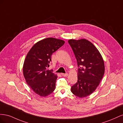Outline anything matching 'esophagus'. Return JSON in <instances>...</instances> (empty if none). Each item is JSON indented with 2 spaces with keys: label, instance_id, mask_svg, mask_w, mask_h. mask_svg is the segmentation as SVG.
<instances>
[{
  "label": "esophagus",
  "instance_id": "34e87169",
  "mask_svg": "<svg viewBox=\"0 0 123 123\" xmlns=\"http://www.w3.org/2000/svg\"><path fill=\"white\" fill-rule=\"evenodd\" d=\"M68 75V74L67 73H62V75L63 76H67Z\"/></svg>",
  "mask_w": 123,
  "mask_h": 123
}]
</instances>
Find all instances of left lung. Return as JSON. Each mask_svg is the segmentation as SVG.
<instances>
[{
    "label": "left lung",
    "mask_w": 123,
    "mask_h": 123,
    "mask_svg": "<svg viewBox=\"0 0 123 123\" xmlns=\"http://www.w3.org/2000/svg\"><path fill=\"white\" fill-rule=\"evenodd\" d=\"M76 59L78 79L71 87V92L79 98H84L93 92L99 85L105 72V66L101 54L88 40L70 39Z\"/></svg>",
    "instance_id": "8db88e82"
}]
</instances>
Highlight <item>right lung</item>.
<instances>
[{
  "label": "right lung",
  "instance_id": "right-lung-1",
  "mask_svg": "<svg viewBox=\"0 0 123 123\" xmlns=\"http://www.w3.org/2000/svg\"><path fill=\"white\" fill-rule=\"evenodd\" d=\"M64 40L47 38L36 43L27 55L23 66V73L27 84L36 94L46 96L55 89L57 76L52 70H47L51 56L64 45Z\"/></svg>",
  "mask_w": 123,
  "mask_h": 123
}]
</instances>
